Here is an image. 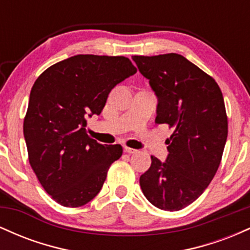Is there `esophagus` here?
Wrapping results in <instances>:
<instances>
[{"label":"esophagus","instance_id":"1","mask_svg":"<svg viewBox=\"0 0 250 250\" xmlns=\"http://www.w3.org/2000/svg\"><path fill=\"white\" fill-rule=\"evenodd\" d=\"M123 150H125V153H127V154H135V153H137L136 149L129 148V147H123Z\"/></svg>","mask_w":250,"mask_h":250}]
</instances>
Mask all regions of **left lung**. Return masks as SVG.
I'll return each mask as SVG.
<instances>
[{
    "label": "left lung",
    "instance_id": "1",
    "mask_svg": "<svg viewBox=\"0 0 250 250\" xmlns=\"http://www.w3.org/2000/svg\"><path fill=\"white\" fill-rule=\"evenodd\" d=\"M131 59L157 97L155 122L173 129L167 159L151 156L140 186L155 207L180 210L206 190L220 166L228 135L222 93L213 77L179 54Z\"/></svg>",
    "mask_w": 250,
    "mask_h": 250
}]
</instances>
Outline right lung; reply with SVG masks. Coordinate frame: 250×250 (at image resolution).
<instances>
[{
    "label": "right lung",
    "mask_w": 250,
    "mask_h": 250,
    "mask_svg": "<svg viewBox=\"0 0 250 250\" xmlns=\"http://www.w3.org/2000/svg\"><path fill=\"white\" fill-rule=\"evenodd\" d=\"M136 73L125 56L76 55L37 77L23 122L29 163L44 190L61 206L81 207L101 190L120 145H101L87 134L110 90Z\"/></svg>",
    "instance_id": "obj_1"
}]
</instances>
